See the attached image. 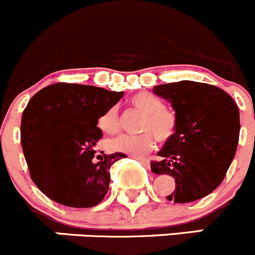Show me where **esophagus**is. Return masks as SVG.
<instances>
[{"label": "esophagus", "mask_w": 255, "mask_h": 255, "mask_svg": "<svg viewBox=\"0 0 255 255\" xmlns=\"http://www.w3.org/2000/svg\"><path fill=\"white\" fill-rule=\"evenodd\" d=\"M134 158H135V159L138 160V162H140V163H142L143 165H145V167H149V160H148V159H145V158L135 157V155H134Z\"/></svg>", "instance_id": "obj_1"}]
</instances>
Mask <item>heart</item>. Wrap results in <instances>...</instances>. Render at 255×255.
<instances>
[{"instance_id": "1", "label": "heart", "mask_w": 255, "mask_h": 255, "mask_svg": "<svg viewBox=\"0 0 255 255\" xmlns=\"http://www.w3.org/2000/svg\"><path fill=\"white\" fill-rule=\"evenodd\" d=\"M130 105L144 115L142 123L143 132L153 133L159 142H165L174 134L177 117L174 112L163 107L162 100L157 96L149 92L137 93L130 98ZM98 127L107 134L117 133L121 128L117 108H108L98 120ZM150 133L142 135H118L108 140L107 145L112 152L143 155L154 147V137Z\"/></svg>"}]
</instances>
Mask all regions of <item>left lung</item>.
<instances>
[{
    "label": "left lung",
    "mask_w": 255,
    "mask_h": 255,
    "mask_svg": "<svg viewBox=\"0 0 255 255\" xmlns=\"http://www.w3.org/2000/svg\"><path fill=\"white\" fill-rule=\"evenodd\" d=\"M153 92L170 103L177 127L158 152L162 160L150 163V169L175 179L168 201H198L221 184L236 155L241 130L237 103L221 88L193 81L154 86Z\"/></svg>",
    "instance_id": "8db88e82"
}]
</instances>
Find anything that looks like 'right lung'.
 I'll return each mask as SVG.
<instances>
[{"mask_svg": "<svg viewBox=\"0 0 255 255\" xmlns=\"http://www.w3.org/2000/svg\"><path fill=\"white\" fill-rule=\"evenodd\" d=\"M123 92L95 86L54 83L29 100L22 113L21 144L34 184L48 198L72 208H91L110 189V169L123 153L95 160L103 133L101 116Z\"/></svg>", "mask_w": 255, "mask_h": 255, "instance_id": "1", "label": "right lung"}]
</instances>
